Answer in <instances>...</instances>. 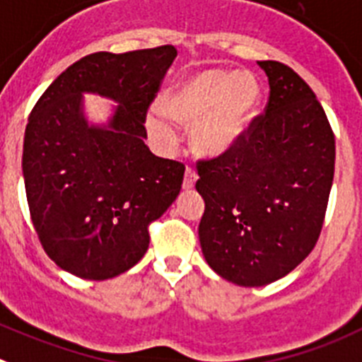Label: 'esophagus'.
I'll use <instances>...</instances> for the list:
<instances>
[{
  "label": "esophagus",
  "mask_w": 362,
  "mask_h": 362,
  "mask_svg": "<svg viewBox=\"0 0 362 362\" xmlns=\"http://www.w3.org/2000/svg\"><path fill=\"white\" fill-rule=\"evenodd\" d=\"M198 180V175L193 168H187L185 169V175H184V189H193L194 184Z\"/></svg>",
  "instance_id": "obj_1"
}]
</instances>
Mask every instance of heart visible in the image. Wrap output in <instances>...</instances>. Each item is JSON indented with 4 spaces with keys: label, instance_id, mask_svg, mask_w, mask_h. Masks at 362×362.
Listing matches in <instances>:
<instances>
[{
    "label": "heart",
    "instance_id": "obj_1",
    "mask_svg": "<svg viewBox=\"0 0 362 362\" xmlns=\"http://www.w3.org/2000/svg\"><path fill=\"white\" fill-rule=\"evenodd\" d=\"M262 100V84L252 71L205 68L169 88L161 106L148 112V128L164 146L177 141L171 117L193 124L191 142L202 155L229 151L245 135Z\"/></svg>",
    "mask_w": 362,
    "mask_h": 362
}]
</instances>
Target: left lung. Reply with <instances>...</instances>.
<instances>
[{
  "label": "left lung",
  "instance_id": "8db88e82",
  "mask_svg": "<svg viewBox=\"0 0 362 362\" xmlns=\"http://www.w3.org/2000/svg\"><path fill=\"white\" fill-rule=\"evenodd\" d=\"M258 64L270 86L265 113L233 149L197 162L202 252L242 286L269 285L312 252L335 164L334 132L310 86L286 64Z\"/></svg>",
  "mask_w": 362,
  "mask_h": 362
}]
</instances>
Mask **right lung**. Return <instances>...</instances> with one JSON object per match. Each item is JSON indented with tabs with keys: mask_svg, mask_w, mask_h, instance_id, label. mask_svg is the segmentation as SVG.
Returning <instances> with one entry per match:
<instances>
[{
	"mask_svg": "<svg viewBox=\"0 0 362 362\" xmlns=\"http://www.w3.org/2000/svg\"><path fill=\"white\" fill-rule=\"evenodd\" d=\"M175 57L171 45L86 55L28 117L23 178L32 223L50 259L77 278L103 281L141 262L149 223L180 193L184 164L144 144L146 113ZM83 93L119 104L108 125L87 124Z\"/></svg>",
	"mask_w": 362,
	"mask_h": 362,
	"instance_id": "add662e5",
	"label": "right lung"
}]
</instances>
